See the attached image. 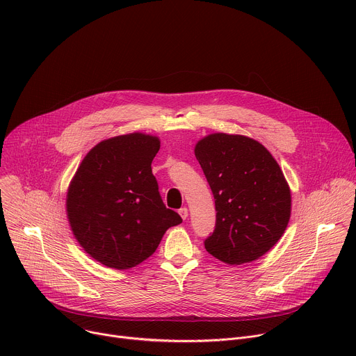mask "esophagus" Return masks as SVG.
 I'll use <instances>...</instances> for the list:
<instances>
[{"label":"esophagus","instance_id":"esophagus-1","mask_svg":"<svg viewBox=\"0 0 356 356\" xmlns=\"http://www.w3.org/2000/svg\"><path fill=\"white\" fill-rule=\"evenodd\" d=\"M179 214H180V217H181L183 220H187V217H188V210H187L186 207H183V209L179 210Z\"/></svg>","mask_w":356,"mask_h":356}]
</instances>
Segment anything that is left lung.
I'll return each instance as SVG.
<instances>
[{
  "label": "left lung",
  "mask_w": 356,
  "mask_h": 356,
  "mask_svg": "<svg viewBox=\"0 0 356 356\" xmlns=\"http://www.w3.org/2000/svg\"><path fill=\"white\" fill-rule=\"evenodd\" d=\"M195 158L216 200L209 253L228 265L252 262L282 238L291 194L270 152L243 135L211 134L198 140Z\"/></svg>",
  "instance_id": "left-lung-1"
}]
</instances>
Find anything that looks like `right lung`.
Segmentation results:
<instances>
[{"instance_id":"add662e5","label":"right lung","mask_w":356,"mask_h":356,"mask_svg":"<svg viewBox=\"0 0 356 356\" xmlns=\"http://www.w3.org/2000/svg\"><path fill=\"white\" fill-rule=\"evenodd\" d=\"M156 136L134 132L95 145L67 191L72 231L97 262L124 270L147 259L181 217L163 204L152 161Z\"/></svg>"}]
</instances>
